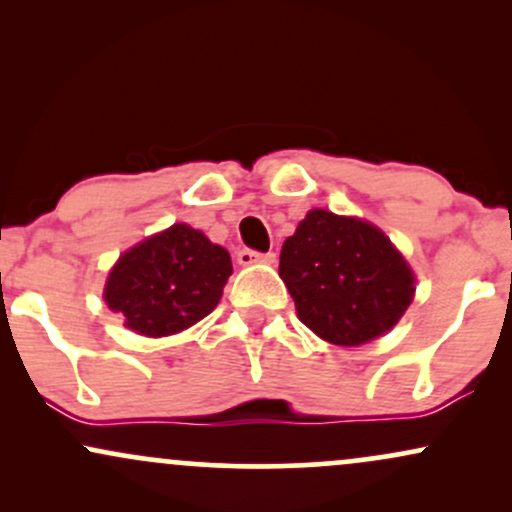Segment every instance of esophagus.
<instances>
[{
	"mask_svg": "<svg viewBox=\"0 0 512 512\" xmlns=\"http://www.w3.org/2000/svg\"><path fill=\"white\" fill-rule=\"evenodd\" d=\"M274 260H276L274 252H257V250H248V248L238 250V264H243V267H248V264H257V262L272 264Z\"/></svg>",
	"mask_w": 512,
	"mask_h": 512,
	"instance_id": "esophagus-1",
	"label": "esophagus"
}]
</instances>
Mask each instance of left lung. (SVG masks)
Wrapping results in <instances>:
<instances>
[{
    "instance_id": "1",
    "label": "left lung",
    "mask_w": 512,
    "mask_h": 512,
    "mask_svg": "<svg viewBox=\"0 0 512 512\" xmlns=\"http://www.w3.org/2000/svg\"><path fill=\"white\" fill-rule=\"evenodd\" d=\"M298 320L337 346H358L397 325L414 298V272L373 223L313 209L279 257Z\"/></svg>"
}]
</instances>
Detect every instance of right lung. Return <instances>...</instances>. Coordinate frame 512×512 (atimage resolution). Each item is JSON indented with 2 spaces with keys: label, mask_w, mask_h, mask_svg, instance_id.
Listing matches in <instances>:
<instances>
[{
  "label": "right lung",
  "mask_w": 512,
  "mask_h": 512,
  "mask_svg": "<svg viewBox=\"0 0 512 512\" xmlns=\"http://www.w3.org/2000/svg\"><path fill=\"white\" fill-rule=\"evenodd\" d=\"M231 274L228 250L187 223H173L120 255L103 298L132 332L168 337L207 317Z\"/></svg>",
  "instance_id": "right-lung-1"
}]
</instances>
